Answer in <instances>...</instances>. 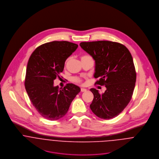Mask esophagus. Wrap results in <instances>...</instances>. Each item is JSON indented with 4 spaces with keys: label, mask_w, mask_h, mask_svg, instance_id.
<instances>
[{
    "label": "esophagus",
    "mask_w": 159,
    "mask_h": 159,
    "mask_svg": "<svg viewBox=\"0 0 159 159\" xmlns=\"http://www.w3.org/2000/svg\"><path fill=\"white\" fill-rule=\"evenodd\" d=\"M86 91H87V89H85V88H81V91L83 92H86Z\"/></svg>",
    "instance_id": "obj_1"
}]
</instances>
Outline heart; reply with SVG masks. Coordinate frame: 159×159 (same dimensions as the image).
I'll return each instance as SVG.
<instances>
[{"mask_svg":"<svg viewBox=\"0 0 159 159\" xmlns=\"http://www.w3.org/2000/svg\"><path fill=\"white\" fill-rule=\"evenodd\" d=\"M89 56H83L81 57V58L83 57H88ZM73 81L76 82V83H81V80L80 78H78V77H74L73 78Z\"/></svg>","mask_w":159,"mask_h":159,"instance_id":"1","label":"heart"}]
</instances>
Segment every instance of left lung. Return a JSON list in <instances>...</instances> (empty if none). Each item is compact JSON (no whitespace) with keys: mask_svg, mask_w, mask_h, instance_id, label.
Masks as SVG:
<instances>
[{"mask_svg":"<svg viewBox=\"0 0 159 159\" xmlns=\"http://www.w3.org/2000/svg\"><path fill=\"white\" fill-rule=\"evenodd\" d=\"M80 46L95 62V84L105 86L103 93L92 88L93 99L92 111L103 119L120 113L130 102L136 82V71L132 56L122 44L110 41L81 42Z\"/></svg>","mask_w":159,"mask_h":159,"instance_id":"1","label":"left lung"}]
</instances>
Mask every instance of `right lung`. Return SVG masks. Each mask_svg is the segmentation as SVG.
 Instances as JSON below:
<instances>
[{"label": "right lung", "instance_id": "1", "mask_svg": "<svg viewBox=\"0 0 159 159\" xmlns=\"http://www.w3.org/2000/svg\"><path fill=\"white\" fill-rule=\"evenodd\" d=\"M78 45L67 41H54L39 46L31 54L26 68L25 88L30 102L42 117L56 120L68 112L80 88L71 83L63 89L54 86L65 62Z\"/></svg>", "mask_w": 159, "mask_h": 159}]
</instances>
